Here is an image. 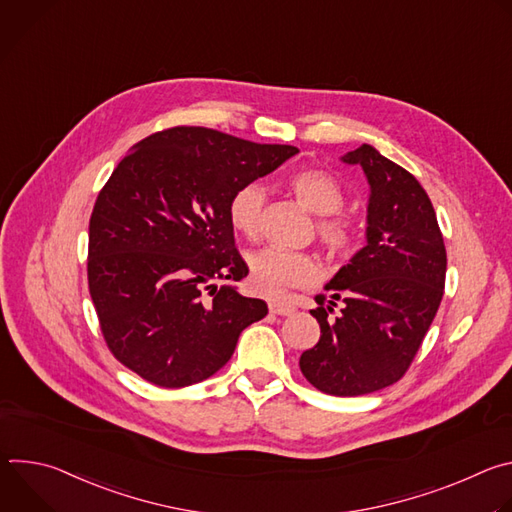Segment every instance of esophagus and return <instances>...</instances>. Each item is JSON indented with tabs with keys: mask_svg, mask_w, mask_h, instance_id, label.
Returning a JSON list of instances; mask_svg holds the SVG:
<instances>
[{
	"mask_svg": "<svg viewBox=\"0 0 512 512\" xmlns=\"http://www.w3.org/2000/svg\"><path fill=\"white\" fill-rule=\"evenodd\" d=\"M269 312L277 316H287L294 312V306H289L287 302H281V300H269Z\"/></svg>",
	"mask_w": 512,
	"mask_h": 512,
	"instance_id": "obj_1",
	"label": "esophagus"
}]
</instances>
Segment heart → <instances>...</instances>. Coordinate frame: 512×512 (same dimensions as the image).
Masks as SVG:
<instances>
[{"label": "heart", "mask_w": 512, "mask_h": 512, "mask_svg": "<svg viewBox=\"0 0 512 512\" xmlns=\"http://www.w3.org/2000/svg\"><path fill=\"white\" fill-rule=\"evenodd\" d=\"M287 186L310 212L318 214L316 235L330 257H346L356 239L350 218L338 210L344 204V190L334 176L318 168L291 174ZM265 192L259 184L241 186L229 202V221L237 233L255 239L261 231ZM249 281L257 294L279 296L289 287H306L320 279V265L304 251L261 249L249 257Z\"/></svg>", "instance_id": "heart-1"}]
</instances>
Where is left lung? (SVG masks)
I'll use <instances>...</instances> for the list:
<instances>
[{"label":"left lung","mask_w":512,"mask_h":512,"mask_svg":"<svg viewBox=\"0 0 512 512\" xmlns=\"http://www.w3.org/2000/svg\"><path fill=\"white\" fill-rule=\"evenodd\" d=\"M369 180L367 245L326 283L310 314L320 340L300 356L322 393L358 397L397 383L409 369L446 285V245L423 186L362 143L342 156ZM341 310H337V302Z\"/></svg>","instance_id":"obj_1"}]
</instances>
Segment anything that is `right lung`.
<instances>
[{"mask_svg":"<svg viewBox=\"0 0 512 512\" xmlns=\"http://www.w3.org/2000/svg\"><path fill=\"white\" fill-rule=\"evenodd\" d=\"M298 154L208 127H172L133 145L97 196L89 291L113 356L158 387L223 369L241 332L267 316L233 281L249 267L229 221L233 194Z\"/></svg>","mask_w":512,"mask_h":512,"instance_id":"1","label":"right lung"}]
</instances>
